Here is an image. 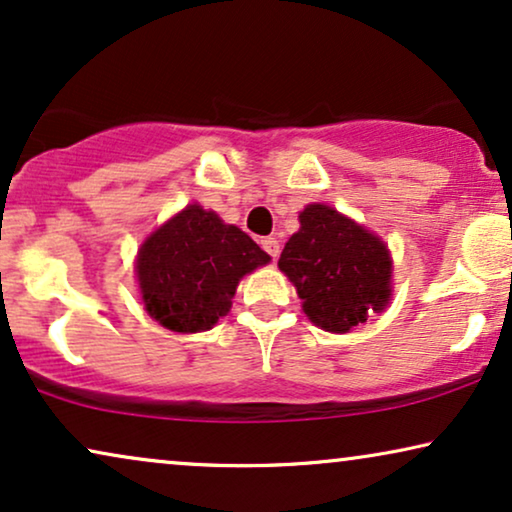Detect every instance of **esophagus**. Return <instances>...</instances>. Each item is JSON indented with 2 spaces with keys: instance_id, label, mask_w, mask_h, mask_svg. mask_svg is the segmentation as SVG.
<instances>
[{
  "instance_id": "1",
  "label": "esophagus",
  "mask_w": 512,
  "mask_h": 512,
  "mask_svg": "<svg viewBox=\"0 0 512 512\" xmlns=\"http://www.w3.org/2000/svg\"><path fill=\"white\" fill-rule=\"evenodd\" d=\"M261 247L272 256V261H277V256H279V240H277V237H263Z\"/></svg>"
}]
</instances>
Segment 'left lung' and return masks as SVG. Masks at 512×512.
Returning <instances> with one entry per match:
<instances>
[{
    "label": "left lung",
    "instance_id": "1",
    "mask_svg": "<svg viewBox=\"0 0 512 512\" xmlns=\"http://www.w3.org/2000/svg\"><path fill=\"white\" fill-rule=\"evenodd\" d=\"M279 256L314 326L349 333L391 298L387 244L328 205H307Z\"/></svg>",
    "mask_w": 512,
    "mask_h": 512
}]
</instances>
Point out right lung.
I'll return each mask as SVG.
<instances>
[{"label":"right lung","mask_w":512,"mask_h":512,"mask_svg":"<svg viewBox=\"0 0 512 512\" xmlns=\"http://www.w3.org/2000/svg\"><path fill=\"white\" fill-rule=\"evenodd\" d=\"M270 256L237 226L188 205L146 237L137 282L149 317L174 333H200L226 317L244 275Z\"/></svg>","instance_id":"right-lung-1"}]
</instances>
